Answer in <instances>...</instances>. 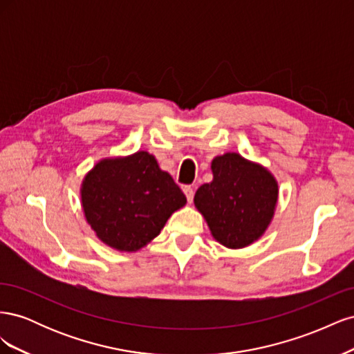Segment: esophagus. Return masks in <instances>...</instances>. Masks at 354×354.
<instances>
[{"label":"esophagus","instance_id":"esophagus-1","mask_svg":"<svg viewBox=\"0 0 354 354\" xmlns=\"http://www.w3.org/2000/svg\"><path fill=\"white\" fill-rule=\"evenodd\" d=\"M183 192H185V195H186V198H187V201H189V202L194 201V195H195V190H194V187L185 186V187H183Z\"/></svg>","mask_w":354,"mask_h":354}]
</instances>
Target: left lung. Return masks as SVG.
<instances>
[{"mask_svg":"<svg viewBox=\"0 0 354 354\" xmlns=\"http://www.w3.org/2000/svg\"><path fill=\"white\" fill-rule=\"evenodd\" d=\"M212 181L195 194V207L212 238L226 248H245L259 241L274 216L279 187L266 167L227 152L211 162Z\"/></svg>","mask_w":354,"mask_h":354,"instance_id":"left-lung-1","label":"left lung"}]
</instances>
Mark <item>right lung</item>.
<instances>
[{"mask_svg":"<svg viewBox=\"0 0 354 354\" xmlns=\"http://www.w3.org/2000/svg\"><path fill=\"white\" fill-rule=\"evenodd\" d=\"M81 203L95 236L134 252L158 236L186 196L153 155L138 151L99 160L82 180Z\"/></svg>","mask_w":354,"mask_h":354,"instance_id":"right-lung-1","label":"right lung"}]
</instances>
